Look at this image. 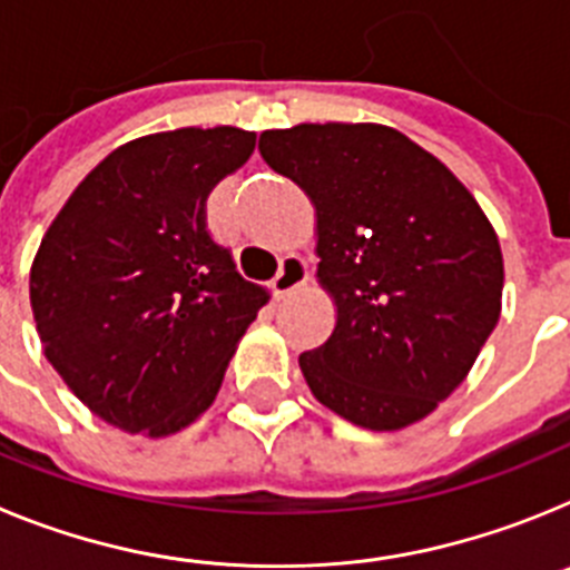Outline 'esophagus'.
I'll return each instance as SVG.
<instances>
[{
    "label": "esophagus",
    "mask_w": 570,
    "mask_h": 570,
    "mask_svg": "<svg viewBox=\"0 0 570 570\" xmlns=\"http://www.w3.org/2000/svg\"><path fill=\"white\" fill-rule=\"evenodd\" d=\"M305 282H308V262L302 259V256H296V254H288L285 259H282L279 274L274 276L271 288H274L276 299H282V296H288L291 291L302 288Z\"/></svg>",
    "instance_id": "esophagus-1"
}]
</instances>
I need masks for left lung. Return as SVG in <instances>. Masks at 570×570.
Returning <instances> with one entry per match:
<instances>
[{"instance_id": "8db88e82", "label": "left lung", "mask_w": 570, "mask_h": 570, "mask_svg": "<svg viewBox=\"0 0 570 570\" xmlns=\"http://www.w3.org/2000/svg\"><path fill=\"white\" fill-rule=\"evenodd\" d=\"M262 159L316 210L328 342L299 354L311 394L367 431H400L454 394L502 311V250L434 154L374 122L259 136Z\"/></svg>"}]
</instances>
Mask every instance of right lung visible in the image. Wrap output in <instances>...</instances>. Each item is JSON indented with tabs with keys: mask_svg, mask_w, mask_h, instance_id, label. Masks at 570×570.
Here are the masks:
<instances>
[{
	"mask_svg": "<svg viewBox=\"0 0 570 570\" xmlns=\"http://www.w3.org/2000/svg\"><path fill=\"white\" fill-rule=\"evenodd\" d=\"M254 130L179 128L110 150L45 230L30 308L48 362L108 425L170 436L203 416L268 291L205 223Z\"/></svg>",
	"mask_w": 570,
	"mask_h": 570,
	"instance_id": "1",
	"label": "right lung"
}]
</instances>
